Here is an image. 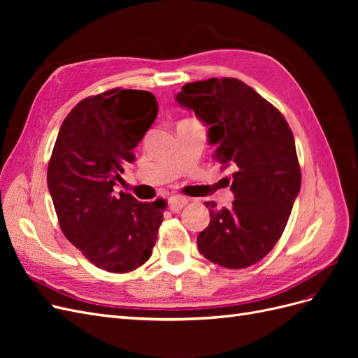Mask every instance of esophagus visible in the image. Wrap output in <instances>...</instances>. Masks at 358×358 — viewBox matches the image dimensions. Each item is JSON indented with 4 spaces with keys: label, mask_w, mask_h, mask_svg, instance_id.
<instances>
[{
    "label": "esophagus",
    "mask_w": 358,
    "mask_h": 358,
    "mask_svg": "<svg viewBox=\"0 0 358 358\" xmlns=\"http://www.w3.org/2000/svg\"><path fill=\"white\" fill-rule=\"evenodd\" d=\"M188 203V199L183 196H173L169 200V206L171 212H180L182 208H185V204Z\"/></svg>",
    "instance_id": "esophagus-1"
}]
</instances>
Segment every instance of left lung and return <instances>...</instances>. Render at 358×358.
Listing matches in <instances>:
<instances>
[{"label": "left lung", "instance_id": "8db88e82", "mask_svg": "<svg viewBox=\"0 0 358 358\" xmlns=\"http://www.w3.org/2000/svg\"><path fill=\"white\" fill-rule=\"evenodd\" d=\"M176 101L209 127L213 158L233 167V206L215 209L197 245L209 262L245 268L272 251L300 191L294 136L285 117L251 86L233 78L187 83Z\"/></svg>", "mask_w": 358, "mask_h": 358}]
</instances>
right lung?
<instances>
[{
  "mask_svg": "<svg viewBox=\"0 0 358 358\" xmlns=\"http://www.w3.org/2000/svg\"><path fill=\"white\" fill-rule=\"evenodd\" d=\"M157 115L148 91L115 88L88 96L64 119L52 150L48 187L61 230L107 272H133L157 241L167 203H142L113 189Z\"/></svg>",
  "mask_w": 358,
  "mask_h": 358,
  "instance_id": "add662e5",
  "label": "right lung"
}]
</instances>
